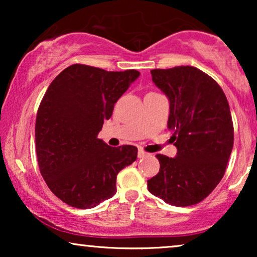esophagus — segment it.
<instances>
[{"label":"esophagus","instance_id":"esophagus-1","mask_svg":"<svg viewBox=\"0 0 257 257\" xmlns=\"http://www.w3.org/2000/svg\"><path fill=\"white\" fill-rule=\"evenodd\" d=\"M147 156V153L145 152V151H143V150H139L138 151V158H144V157H146Z\"/></svg>","mask_w":257,"mask_h":257}]
</instances>
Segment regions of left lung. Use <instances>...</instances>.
I'll list each match as a JSON object with an SVG mask.
<instances>
[{
    "label": "left lung",
    "instance_id": "8db88e82",
    "mask_svg": "<svg viewBox=\"0 0 257 257\" xmlns=\"http://www.w3.org/2000/svg\"><path fill=\"white\" fill-rule=\"evenodd\" d=\"M152 80L170 100L167 126L175 158L157 154L160 170L147 180L150 193L172 206L196 205L219 185L234 144L226 94L194 66L151 70Z\"/></svg>",
    "mask_w": 257,
    "mask_h": 257
}]
</instances>
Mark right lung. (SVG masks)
<instances>
[{
    "label": "right lung",
    "instance_id": "add662e5",
    "mask_svg": "<svg viewBox=\"0 0 257 257\" xmlns=\"http://www.w3.org/2000/svg\"><path fill=\"white\" fill-rule=\"evenodd\" d=\"M139 75L73 64L49 85L37 111L35 144L42 177L66 205L87 209L112 198L117 174L137 159L136 146L111 147L97 136Z\"/></svg>",
    "mask_w": 257,
    "mask_h": 257
}]
</instances>
